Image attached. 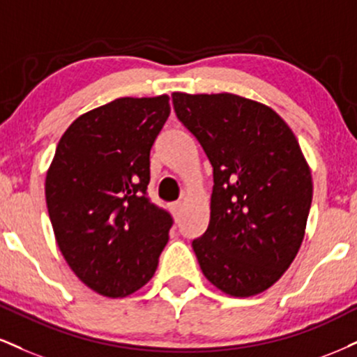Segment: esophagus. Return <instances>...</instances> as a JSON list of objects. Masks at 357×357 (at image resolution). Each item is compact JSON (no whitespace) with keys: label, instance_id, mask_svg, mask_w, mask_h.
<instances>
[{"label":"esophagus","instance_id":"34e87169","mask_svg":"<svg viewBox=\"0 0 357 357\" xmlns=\"http://www.w3.org/2000/svg\"><path fill=\"white\" fill-rule=\"evenodd\" d=\"M181 208H183L181 203H173V204H171V213H173L174 216L178 218L179 214H181Z\"/></svg>","mask_w":357,"mask_h":357}]
</instances>
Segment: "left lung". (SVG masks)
<instances>
[{
  "label": "left lung",
  "mask_w": 357,
  "mask_h": 357,
  "mask_svg": "<svg viewBox=\"0 0 357 357\" xmlns=\"http://www.w3.org/2000/svg\"><path fill=\"white\" fill-rule=\"evenodd\" d=\"M178 119L213 166L211 218L192 241L201 271L236 298L271 287L301 248L312 178L294 132L269 106L231 93H173Z\"/></svg>",
  "instance_id": "left-lung-1"
}]
</instances>
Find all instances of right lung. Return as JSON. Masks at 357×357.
I'll use <instances>...</instances> for the list:
<instances>
[{
    "mask_svg": "<svg viewBox=\"0 0 357 357\" xmlns=\"http://www.w3.org/2000/svg\"><path fill=\"white\" fill-rule=\"evenodd\" d=\"M169 98H119L64 131L46 174V204L61 255L98 294L123 298L158 268L173 218L148 197L149 153Z\"/></svg>",
    "mask_w": 357,
    "mask_h": 357,
    "instance_id": "obj_1",
    "label": "right lung"
}]
</instances>
